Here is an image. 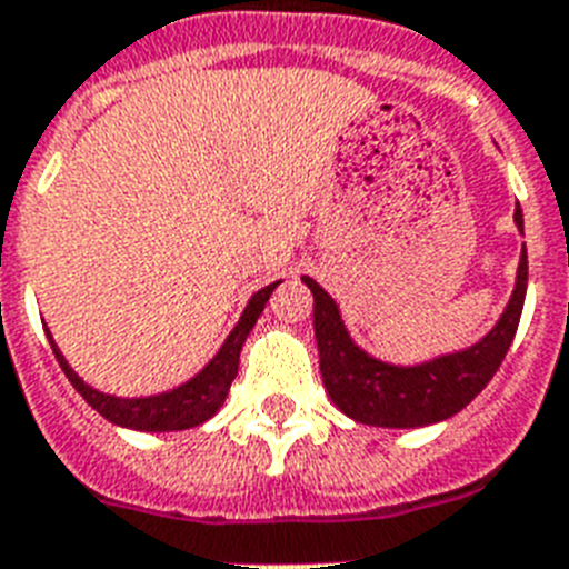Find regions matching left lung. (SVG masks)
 Listing matches in <instances>:
<instances>
[{
  "instance_id": "1",
  "label": "left lung",
  "mask_w": 569,
  "mask_h": 569,
  "mask_svg": "<svg viewBox=\"0 0 569 569\" xmlns=\"http://www.w3.org/2000/svg\"><path fill=\"white\" fill-rule=\"evenodd\" d=\"M512 222L525 236V216L516 208ZM313 293V330L319 341L321 381L330 401L359 425L427 427L465 410L490 385L519 330L527 296V248H521L516 284L499 321L479 341L416 365L381 361L347 330L333 296L310 276H301Z\"/></svg>"
}]
</instances>
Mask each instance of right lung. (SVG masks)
<instances>
[{
	"label": "right lung",
	"instance_id": "1",
	"mask_svg": "<svg viewBox=\"0 0 569 569\" xmlns=\"http://www.w3.org/2000/svg\"><path fill=\"white\" fill-rule=\"evenodd\" d=\"M276 284H279V281H273L268 288L256 290V293L250 296L244 313L236 321V328L230 330L228 339L219 347V353H216L193 379L182 381V385H176L173 390H164V393L133 396V399L102 393L97 387H90L88 381L68 365V359H64L59 345L53 341V336H50L48 325H44V333H48L53 356H57L59 367L64 370L68 381L77 387V393L82 396L99 416H104V419L113 421V425L119 427H128V430H142V433L188 430V427H199L208 419H213V416L219 413V407L224 405L230 385H233L236 373H239L241 345H244V339H248L250 330H253L256 319H259L264 305H268Z\"/></svg>",
	"mask_w": 569,
	"mask_h": 569
}]
</instances>
